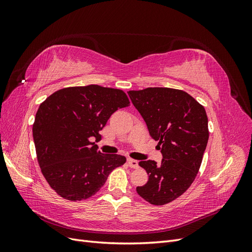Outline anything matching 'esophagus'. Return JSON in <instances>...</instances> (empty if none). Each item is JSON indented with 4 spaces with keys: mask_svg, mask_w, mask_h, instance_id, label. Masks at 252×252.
I'll use <instances>...</instances> for the list:
<instances>
[{
    "mask_svg": "<svg viewBox=\"0 0 252 252\" xmlns=\"http://www.w3.org/2000/svg\"><path fill=\"white\" fill-rule=\"evenodd\" d=\"M127 164L128 166L130 167V168H138L139 167V164H138V161H135V159L133 158H127Z\"/></svg>",
    "mask_w": 252,
    "mask_h": 252,
    "instance_id": "1",
    "label": "esophagus"
}]
</instances>
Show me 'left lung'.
<instances>
[{"label":"left lung","mask_w":252,"mask_h":252,"mask_svg":"<svg viewBox=\"0 0 252 252\" xmlns=\"http://www.w3.org/2000/svg\"><path fill=\"white\" fill-rule=\"evenodd\" d=\"M128 94L163 155L159 164L151 159L139 163L148 181L136 192L151 205L168 204L186 191L200 170L209 138L207 114L180 89L148 87Z\"/></svg>","instance_id":"left-lung-1"}]
</instances>
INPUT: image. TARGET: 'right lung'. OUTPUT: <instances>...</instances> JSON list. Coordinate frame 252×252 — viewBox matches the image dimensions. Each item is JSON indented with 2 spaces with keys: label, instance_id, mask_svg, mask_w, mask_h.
<instances>
[{
  "label": "right lung",
  "instance_id": "1",
  "mask_svg": "<svg viewBox=\"0 0 252 252\" xmlns=\"http://www.w3.org/2000/svg\"><path fill=\"white\" fill-rule=\"evenodd\" d=\"M123 90L100 85L60 89L41 103L32 134L37 163L51 189L77 202L94 195L126 158L101 154L94 138L111 114L129 106Z\"/></svg>",
  "mask_w": 252,
  "mask_h": 252
}]
</instances>
